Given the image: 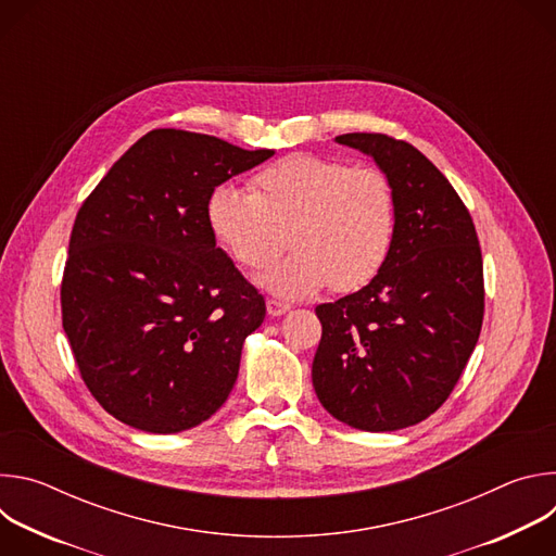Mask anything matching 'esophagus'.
<instances>
[{
  "label": "esophagus",
  "mask_w": 556,
  "mask_h": 556,
  "mask_svg": "<svg viewBox=\"0 0 556 556\" xmlns=\"http://www.w3.org/2000/svg\"><path fill=\"white\" fill-rule=\"evenodd\" d=\"M266 307H268V314H270V316H281L283 312L290 309V303H286V301H281V299H268V301H266Z\"/></svg>",
  "instance_id": "esophagus-1"
}]
</instances>
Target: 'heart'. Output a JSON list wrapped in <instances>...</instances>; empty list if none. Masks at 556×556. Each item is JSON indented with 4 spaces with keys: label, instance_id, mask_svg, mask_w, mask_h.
<instances>
[{
    "label": "heart",
    "instance_id": "1",
    "mask_svg": "<svg viewBox=\"0 0 556 556\" xmlns=\"http://www.w3.org/2000/svg\"><path fill=\"white\" fill-rule=\"evenodd\" d=\"M249 187H215L206 224L247 270L270 266L290 232L294 253L264 275L268 290L299 299L330 286L348 294L384 268L399 232V198L384 172L294 153L260 169Z\"/></svg>",
    "mask_w": 556,
    "mask_h": 556
}]
</instances>
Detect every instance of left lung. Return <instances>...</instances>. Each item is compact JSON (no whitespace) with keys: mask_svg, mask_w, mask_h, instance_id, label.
<instances>
[{"mask_svg":"<svg viewBox=\"0 0 556 556\" xmlns=\"http://www.w3.org/2000/svg\"><path fill=\"white\" fill-rule=\"evenodd\" d=\"M369 153L399 198L393 251L374 281L316 305L321 341L312 384L321 405L363 431H395L438 412L484 319V266L472 217L442 172L387 134H343Z\"/></svg>","mask_w":556,"mask_h":556,"instance_id":"left-lung-1","label":"left lung"}]
</instances>
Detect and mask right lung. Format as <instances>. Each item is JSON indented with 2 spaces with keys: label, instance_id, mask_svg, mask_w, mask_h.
Masks as SVG:
<instances>
[{
  "label": "right lung",
  "instance_id": "add662e5",
  "mask_svg": "<svg viewBox=\"0 0 556 556\" xmlns=\"http://www.w3.org/2000/svg\"><path fill=\"white\" fill-rule=\"evenodd\" d=\"M222 138L153 129L76 213L61 321L97 403L147 433L211 418L237 380L264 296L215 249L206 198L273 155Z\"/></svg>",
  "mask_w": 556,
  "mask_h": 556
}]
</instances>
